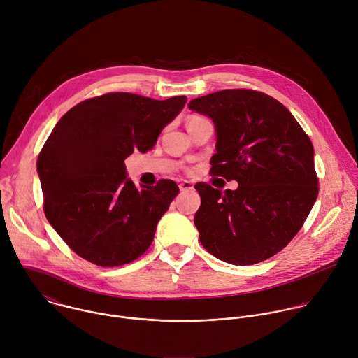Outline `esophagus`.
Returning a JSON list of instances; mask_svg holds the SVG:
<instances>
[{"instance_id": "esophagus-1", "label": "esophagus", "mask_w": 358, "mask_h": 358, "mask_svg": "<svg viewBox=\"0 0 358 358\" xmlns=\"http://www.w3.org/2000/svg\"><path fill=\"white\" fill-rule=\"evenodd\" d=\"M178 187H180L181 191H189V189L194 188V185H192L189 181H182V182H180Z\"/></svg>"}]
</instances>
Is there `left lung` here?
<instances>
[{
    "instance_id": "1",
    "label": "left lung",
    "mask_w": 358,
    "mask_h": 358,
    "mask_svg": "<svg viewBox=\"0 0 358 358\" xmlns=\"http://www.w3.org/2000/svg\"><path fill=\"white\" fill-rule=\"evenodd\" d=\"M215 126L211 171L236 189L195 185L202 246L231 265H253L282 250L317 198L315 150L293 115L262 92L227 89L188 103Z\"/></svg>"
}]
</instances>
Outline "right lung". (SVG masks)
<instances>
[{"label":"right lung","mask_w":358,"mask_h":358,"mask_svg":"<svg viewBox=\"0 0 358 358\" xmlns=\"http://www.w3.org/2000/svg\"><path fill=\"white\" fill-rule=\"evenodd\" d=\"M185 96L156 100L108 93L66 112L43 144L36 170L46 220L83 259L105 268L140 258L178 194L171 180L140 188L124 160L155 147L185 106Z\"/></svg>","instance_id":"add662e5"}]
</instances>
